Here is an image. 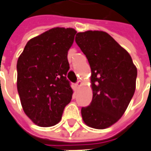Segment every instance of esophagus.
Wrapping results in <instances>:
<instances>
[{
  "instance_id": "esophagus-1",
  "label": "esophagus",
  "mask_w": 151,
  "mask_h": 151,
  "mask_svg": "<svg viewBox=\"0 0 151 151\" xmlns=\"http://www.w3.org/2000/svg\"><path fill=\"white\" fill-rule=\"evenodd\" d=\"M81 86H82V82L79 80V81H78V82L75 83L76 90H78V88H79Z\"/></svg>"
}]
</instances>
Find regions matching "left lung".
<instances>
[{
    "label": "left lung",
    "instance_id": "8db88e82",
    "mask_svg": "<svg viewBox=\"0 0 151 151\" xmlns=\"http://www.w3.org/2000/svg\"><path fill=\"white\" fill-rule=\"evenodd\" d=\"M75 41L92 71L93 100L82 107V117L88 127L105 129L127 110L136 90L137 69L129 53L107 33L79 32Z\"/></svg>",
    "mask_w": 151,
    "mask_h": 151
}]
</instances>
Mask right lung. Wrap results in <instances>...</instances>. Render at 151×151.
<instances>
[{
    "label": "right lung",
    "instance_id": "1",
    "mask_svg": "<svg viewBox=\"0 0 151 151\" xmlns=\"http://www.w3.org/2000/svg\"><path fill=\"white\" fill-rule=\"evenodd\" d=\"M76 31L56 27L28 41L17 61V90L24 113L37 126L49 127L62 118L73 89L66 75L68 51Z\"/></svg>",
    "mask_w": 151,
    "mask_h": 151
}]
</instances>
